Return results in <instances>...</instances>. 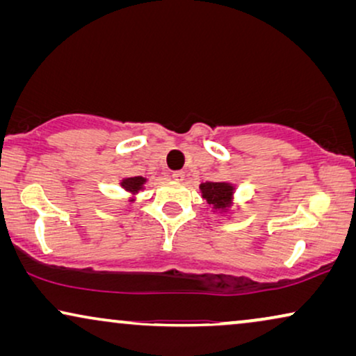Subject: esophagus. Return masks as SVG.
I'll list each match as a JSON object with an SVG mask.
<instances>
[{
  "mask_svg": "<svg viewBox=\"0 0 356 356\" xmlns=\"http://www.w3.org/2000/svg\"><path fill=\"white\" fill-rule=\"evenodd\" d=\"M172 178L177 179V181H181V179L184 178V172H181V170H177V172L172 173Z\"/></svg>",
  "mask_w": 356,
  "mask_h": 356,
  "instance_id": "1",
  "label": "esophagus"
}]
</instances>
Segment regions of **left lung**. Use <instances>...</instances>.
<instances>
[{"mask_svg": "<svg viewBox=\"0 0 356 356\" xmlns=\"http://www.w3.org/2000/svg\"><path fill=\"white\" fill-rule=\"evenodd\" d=\"M199 188H201L202 197L206 199L209 206H212L216 211L225 212L227 209L232 206L233 191H235V186H233V184L225 181H206L201 183Z\"/></svg>", "mask_w": 356, "mask_h": 356, "instance_id": "left-lung-1", "label": "left lung"}]
</instances>
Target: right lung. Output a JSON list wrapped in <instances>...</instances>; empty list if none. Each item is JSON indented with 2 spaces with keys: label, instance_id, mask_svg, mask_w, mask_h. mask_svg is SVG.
I'll list each match as a JSON object with an SVG mask.
<instances>
[{
  "label": "right lung",
  "instance_id": "1",
  "mask_svg": "<svg viewBox=\"0 0 356 356\" xmlns=\"http://www.w3.org/2000/svg\"><path fill=\"white\" fill-rule=\"evenodd\" d=\"M144 183H145V178H143V177H133V178H124L120 184H121V186H123L124 191H128L131 194H136V193H139L140 189L144 188Z\"/></svg>",
  "mask_w": 356,
  "mask_h": 356
}]
</instances>
